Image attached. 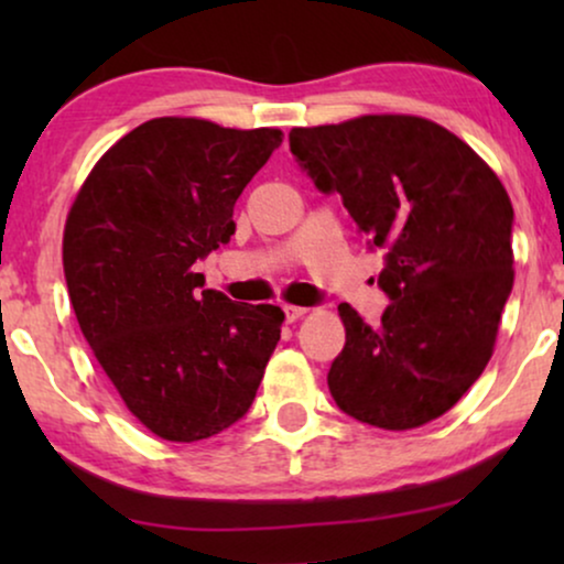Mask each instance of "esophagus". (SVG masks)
Masks as SVG:
<instances>
[{"label":"esophagus","instance_id":"34e87169","mask_svg":"<svg viewBox=\"0 0 564 564\" xmlns=\"http://www.w3.org/2000/svg\"><path fill=\"white\" fill-rule=\"evenodd\" d=\"M307 313V307H300V305H284V318H288V323H295L303 318V315Z\"/></svg>","mask_w":564,"mask_h":564}]
</instances>
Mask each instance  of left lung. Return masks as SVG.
<instances>
[{
	"label": "left lung",
	"instance_id": "left-lung-1",
	"mask_svg": "<svg viewBox=\"0 0 564 564\" xmlns=\"http://www.w3.org/2000/svg\"><path fill=\"white\" fill-rule=\"evenodd\" d=\"M290 151L388 249L377 282L392 303L380 323L338 305L346 344L330 365V395L384 431L438 419L496 349L513 288L511 197L462 138L419 115L292 128Z\"/></svg>",
	"mask_w": 564,
	"mask_h": 564
}]
</instances>
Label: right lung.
<instances>
[{
	"mask_svg": "<svg viewBox=\"0 0 564 564\" xmlns=\"http://www.w3.org/2000/svg\"><path fill=\"white\" fill-rule=\"evenodd\" d=\"M282 130L153 118L110 145L76 192L64 272L76 321L122 403L166 442H199L249 411L284 313L199 290L236 234L234 205Z\"/></svg>",
	"mask_w": 564,
	"mask_h": 564,
	"instance_id": "1",
	"label": "right lung"
}]
</instances>
